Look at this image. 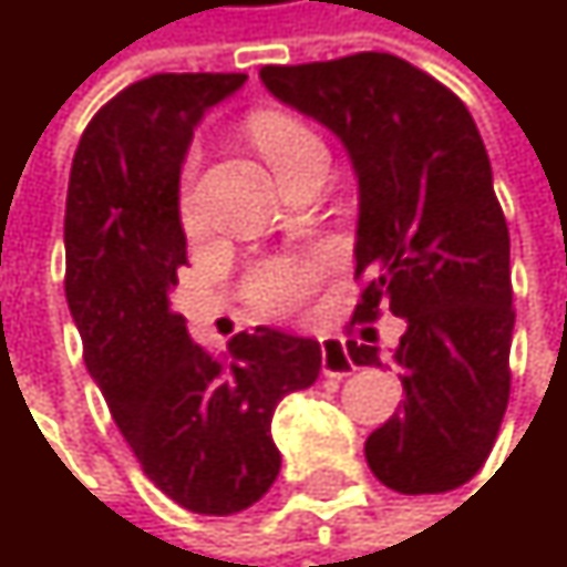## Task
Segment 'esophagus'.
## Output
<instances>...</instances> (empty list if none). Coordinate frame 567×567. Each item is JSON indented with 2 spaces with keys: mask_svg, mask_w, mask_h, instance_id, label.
I'll return each instance as SVG.
<instances>
[{
  "mask_svg": "<svg viewBox=\"0 0 567 567\" xmlns=\"http://www.w3.org/2000/svg\"><path fill=\"white\" fill-rule=\"evenodd\" d=\"M321 371H324V378H348L354 371V358L348 354L344 341L321 338Z\"/></svg>",
  "mask_w": 567,
  "mask_h": 567,
  "instance_id": "34e87169",
  "label": "esophagus"
}]
</instances>
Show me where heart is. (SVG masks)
<instances>
[{
  "instance_id": "obj_1",
  "label": "heart",
  "mask_w": 567,
  "mask_h": 567,
  "mask_svg": "<svg viewBox=\"0 0 567 567\" xmlns=\"http://www.w3.org/2000/svg\"><path fill=\"white\" fill-rule=\"evenodd\" d=\"M249 134L262 157L272 164V171L282 173L291 161H298L308 151H324L321 141L291 114L285 111H259L249 117ZM183 219L193 226V196H189V179L183 183ZM311 288V269L298 262H269L266 269L256 272L252 279V298L266 311H288L295 308Z\"/></svg>"
}]
</instances>
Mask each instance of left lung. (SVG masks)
Here are the masks:
<instances>
[{"instance_id": "left-lung-1", "label": "left lung", "mask_w": 567, "mask_h": 567, "mask_svg": "<svg viewBox=\"0 0 567 567\" xmlns=\"http://www.w3.org/2000/svg\"><path fill=\"white\" fill-rule=\"evenodd\" d=\"M259 78L351 157L368 279L354 318L384 305L406 321L394 348L406 396L368 436V466L403 496L450 493L483 470L509 403V226L480 127L450 87L388 52L266 64ZM348 354L381 368L374 344L348 341Z\"/></svg>"}]
</instances>
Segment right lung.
Masks as SVG:
<instances>
[{
	"label": "right lung",
	"instance_id": "right-lung-1",
	"mask_svg": "<svg viewBox=\"0 0 567 567\" xmlns=\"http://www.w3.org/2000/svg\"><path fill=\"white\" fill-rule=\"evenodd\" d=\"M246 74H154L84 127L64 203V295L84 364L147 480L176 506L236 515L279 476L272 413L321 374V344L259 324L223 358L193 344L171 291L186 266L179 171L196 124Z\"/></svg>",
	"mask_w": 567,
	"mask_h": 567
}]
</instances>
